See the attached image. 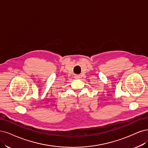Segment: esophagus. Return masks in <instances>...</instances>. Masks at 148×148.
<instances>
[{
  "mask_svg": "<svg viewBox=\"0 0 148 148\" xmlns=\"http://www.w3.org/2000/svg\"><path fill=\"white\" fill-rule=\"evenodd\" d=\"M75 79H79V75H75Z\"/></svg>",
  "mask_w": 148,
  "mask_h": 148,
  "instance_id": "obj_1",
  "label": "esophagus"
}]
</instances>
